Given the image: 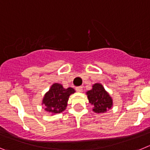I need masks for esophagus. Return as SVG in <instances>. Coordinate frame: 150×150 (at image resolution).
Returning <instances> with one entry per match:
<instances>
[{
	"instance_id": "1",
	"label": "esophagus",
	"mask_w": 150,
	"mask_h": 150,
	"mask_svg": "<svg viewBox=\"0 0 150 150\" xmlns=\"http://www.w3.org/2000/svg\"><path fill=\"white\" fill-rule=\"evenodd\" d=\"M75 90H76V91H78V92H82V90H83V87H75Z\"/></svg>"
}]
</instances>
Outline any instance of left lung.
Segmentation results:
<instances>
[{"label": "left lung", "mask_w": 150, "mask_h": 150, "mask_svg": "<svg viewBox=\"0 0 150 150\" xmlns=\"http://www.w3.org/2000/svg\"><path fill=\"white\" fill-rule=\"evenodd\" d=\"M89 102L96 113H104L112 106V98L100 83H95L93 89L87 92Z\"/></svg>", "instance_id": "left-lung-1"}]
</instances>
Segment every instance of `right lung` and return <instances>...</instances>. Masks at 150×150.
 Here are the masks:
<instances>
[{
    "label": "right lung",
    "instance_id": "right-lung-1",
    "mask_svg": "<svg viewBox=\"0 0 150 150\" xmlns=\"http://www.w3.org/2000/svg\"><path fill=\"white\" fill-rule=\"evenodd\" d=\"M75 92L72 87L65 89L60 83H54L43 98L45 110L52 114L61 113L67 108L69 96Z\"/></svg>",
    "mask_w": 150,
    "mask_h": 150
}]
</instances>
